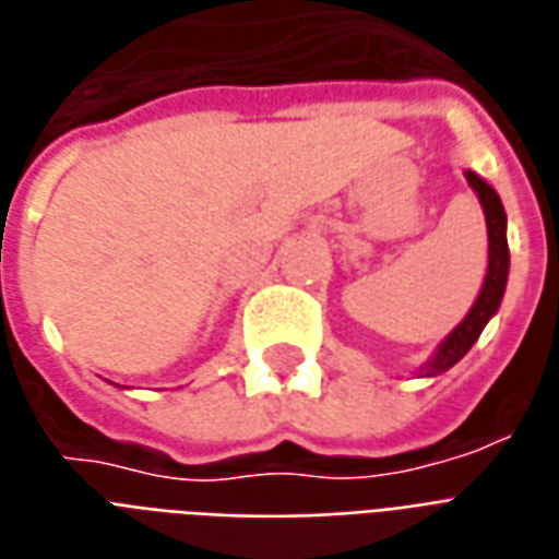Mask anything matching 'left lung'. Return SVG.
Segmentation results:
<instances>
[{
  "label": "left lung",
  "instance_id": "1",
  "mask_svg": "<svg viewBox=\"0 0 559 559\" xmlns=\"http://www.w3.org/2000/svg\"><path fill=\"white\" fill-rule=\"evenodd\" d=\"M467 181L479 195V202L486 207V223H488V274L486 283H483V292L476 297L474 309L467 312V319L452 330L450 336L443 340V345L438 348V354L431 357L429 366L423 369L426 374H441L447 372L450 366H455L462 360L464 354L471 352V345L479 340V333L488 324V319L495 316L500 300H503V292H507V276H509V247H507V211H503V202L500 195L495 193V187L486 185L476 173H467Z\"/></svg>",
  "mask_w": 559,
  "mask_h": 559
}]
</instances>
